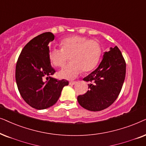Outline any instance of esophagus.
<instances>
[{
	"mask_svg": "<svg viewBox=\"0 0 146 146\" xmlns=\"http://www.w3.org/2000/svg\"><path fill=\"white\" fill-rule=\"evenodd\" d=\"M76 83H77L76 81H70V82H69V85H75Z\"/></svg>",
	"mask_w": 146,
	"mask_h": 146,
	"instance_id": "34e87169",
	"label": "esophagus"
}]
</instances>
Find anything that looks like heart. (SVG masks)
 Instances as JSON below:
<instances>
[{"instance_id": "obj_1", "label": "heart", "mask_w": 146, "mask_h": 146, "mask_svg": "<svg viewBox=\"0 0 146 146\" xmlns=\"http://www.w3.org/2000/svg\"><path fill=\"white\" fill-rule=\"evenodd\" d=\"M61 49L53 48L48 53L49 60L56 67H63L68 57L71 62L58 73L60 78L71 79L79 74L92 71L102 56V46L98 42L83 36H68L60 42Z\"/></svg>"}]
</instances>
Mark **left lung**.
<instances>
[{
    "instance_id": "left-lung-1",
    "label": "left lung",
    "mask_w": 146,
    "mask_h": 146,
    "mask_svg": "<svg viewBox=\"0 0 146 146\" xmlns=\"http://www.w3.org/2000/svg\"><path fill=\"white\" fill-rule=\"evenodd\" d=\"M105 52L99 67L83 78L89 90L77 97L79 105L92 111L108 108L117 98L125 77L126 65L117 46Z\"/></svg>"
}]
</instances>
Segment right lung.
Returning <instances> with one entry per match:
<instances>
[{
  "mask_svg": "<svg viewBox=\"0 0 146 146\" xmlns=\"http://www.w3.org/2000/svg\"><path fill=\"white\" fill-rule=\"evenodd\" d=\"M54 38L50 32L33 38L23 48L17 63L15 77L19 93L25 102L36 110L53 106L63 87L69 85L65 79L51 77L55 71L50 65L48 45Z\"/></svg>",
  "mask_w": 146,
  "mask_h": 146,
  "instance_id": "add662e5",
  "label": "right lung"
}]
</instances>
